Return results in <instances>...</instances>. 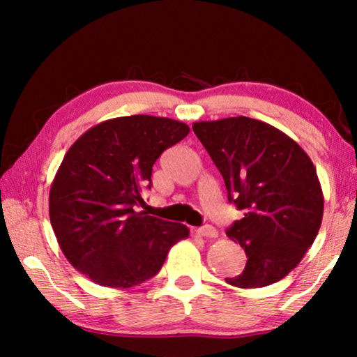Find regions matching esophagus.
I'll use <instances>...</instances> for the list:
<instances>
[{
  "label": "esophagus",
  "mask_w": 357,
  "mask_h": 357,
  "mask_svg": "<svg viewBox=\"0 0 357 357\" xmlns=\"http://www.w3.org/2000/svg\"><path fill=\"white\" fill-rule=\"evenodd\" d=\"M195 233L200 238H217V236H219V231H217V229L214 227H211V225H204V227L197 228Z\"/></svg>",
  "instance_id": "1"
}]
</instances>
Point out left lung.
I'll list each match as a JSON object with an SVG mask.
<instances>
[{
  "label": "left lung",
  "mask_w": 357,
  "mask_h": 357,
  "mask_svg": "<svg viewBox=\"0 0 357 357\" xmlns=\"http://www.w3.org/2000/svg\"><path fill=\"white\" fill-rule=\"evenodd\" d=\"M192 129L219 168L228 200L244 213L227 234L247 263L225 282L261 288L282 280L321 227L324 197L310 157L282 130L247 116L200 121Z\"/></svg>",
  "instance_id": "left-lung-1"
}]
</instances>
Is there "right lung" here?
<instances>
[{
  "label": "right lung",
  "mask_w": 357,
  "mask_h": 357,
  "mask_svg": "<svg viewBox=\"0 0 357 357\" xmlns=\"http://www.w3.org/2000/svg\"><path fill=\"white\" fill-rule=\"evenodd\" d=\"M189 132L181 121L132 114L96 124L66 153L48 213L64 257L94 283L130 288L146 282L172 247L189 238L183 223L138 211L155 160Z\"/></svg>",
  "instance_id": "add662e5"
}]
</instances>
